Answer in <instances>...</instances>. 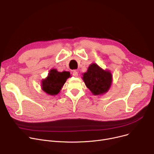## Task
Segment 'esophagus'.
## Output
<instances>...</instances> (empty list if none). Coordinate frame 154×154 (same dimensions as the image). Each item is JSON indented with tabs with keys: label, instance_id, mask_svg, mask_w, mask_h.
<instances>
[{
	"label": "esophagus",
	"instance_id": "1",
	"mask_svg": "<svg viewBox=\"0 0 154 154\" xmlns=\"http://www.w3.org/2000/svg\"><path fill=\"white\" fill-rule=\"evenodd\" d=\"M72 75H74V77H78V72L76 71V70H74L72 72Z\"/></svg>",
	"mask_w": 154,
	"mask_h": 154
}]
</instances>
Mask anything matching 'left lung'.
<instances>
[{
	"label": "left lung",
	"instance_id": "left-lung-1",
	"mask_svg": "<svg viewBox=\"0 0 154 154\" xmlns=\"http://www.w3.org/2000/svg\"><path fill=\"white\" fill-rule=\"evenodd\" d=\"M82 75V79L86 87L95 95L107 93L112 83L110 71L107 69L103 70L95 63H91Z\"/></svg>",
	"mask_w": 154,
	"mask_h": 154
}]
</instances>
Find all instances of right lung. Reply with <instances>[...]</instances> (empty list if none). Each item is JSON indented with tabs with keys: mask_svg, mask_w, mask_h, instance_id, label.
<instances>
[{
	"mask_svg": "<svg viewBox=\"0 0 154 154\" xmlns=\"http://www.w3.org/2000/svg\"><path fill=\"white\" fill-rule=\"evenodd\" d=\"M70 77V74L68 71L60 72L55 69H52L49 71L47 77L42 80V90L50 95L58 94Z\"/></svg>",
	"mask_w": 154,
	"mask_h": 154,
	"instance_id": "obj_1",
	"label": "right lung"
}]
</instances>
